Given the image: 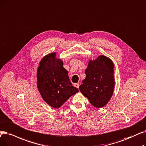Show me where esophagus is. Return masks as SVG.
Wrapping results in <instances>:
<instances>
[{
	"label": "esophagus",
	"instance_id": "esophagus-1",
	"mask_svg": "<svg viewBox=\"0 0 146 146\" xmlns=\"http://www.w3.org/2000/svg\"><path fill=\"white\" fill-rule=\"evenodd\" d=\"M74 86H75L76 88H77L79 89V84H74Z\"/></svg>",
	"mask_w": 146,
	"mask_h": 146
}]
</instances>
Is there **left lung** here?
Returning <instances> with one entry per match:
<instances>
[{
  "label": "left lung",
  "mask_w": 146,
  "mask_h": 146,
  "mask_svg": "<svg viewBox=\"0 0 146 146\" xmlns=\"http://www.w3.org/2000/svg\"><path fill=\"white\" fill-rule=\"evenodd\" d=\"M113 68L112 61L104 55L89 61L79 90L93 106L103 107L110 100L115 87Z\"/></svg>",
  "instance_id": "8db88e82"
}]
</instances>
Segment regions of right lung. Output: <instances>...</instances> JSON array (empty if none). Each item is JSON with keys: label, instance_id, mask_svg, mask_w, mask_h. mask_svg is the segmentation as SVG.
<instances>
[{"label": "right lung", "instance_id": "right-lung-1", "mask_svg": "<svg viewBox=\"0 0 146 146\" xmlns=\"http://www.w3.org/2000/svg\"><path fill=\"white\" fill-rule=\"evenodd\" d=\"M50 53L42 59L37 72V85L42 98L54 108H59L79 92L72 85L61 60Z\"/></svg>", "mask_w": 146, "mask_h": 146}]
</instances>
